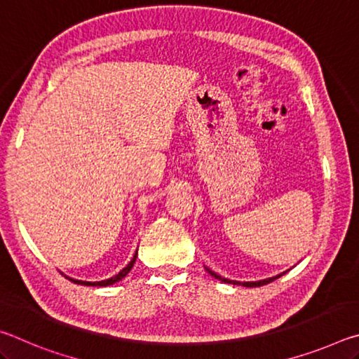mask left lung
Listing matches in <instances>:
<instances>
[{
    "label": "left lung",
    "mask_w": 359,
    "mask_h": 359,
    "mask_svg": "<svg viewBox=\"0 0 359 359\" xmlns=\"http://www.w3.org/2000/svg\"><path fill=\"white\" fill-rule=\"evenodd\" d=\"M208 272L209 274L212 276V277H215V278H220L222 282H224V283H234V285H241L239 282H234V280H228V278H222L220 276H217L215 272H212L210 269H208ZM282 276V274H280ZM280 276H277V277H272V278H266V280H259V282H244L242 285H244V287H261V285H266V283H271L272 280H276V278H278Z\"/></svg>",
    "instance_id": "obj_1"
}]
</instances>
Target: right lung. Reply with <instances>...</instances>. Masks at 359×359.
Returning <instances> with one entry per match:
<instances>
[{"label":"right lung","instance_id":"obj_1","mask_svg":"<svg viewBox=\"0 0 359 359\" xmlns=\"http://www.w3.org/2000/svg\"><path fill=\"white\" fill-rule=\"evenodd\" d=\"M136 255H137V253H136ZM136 255H135V258H133V259L130 261L128 266L123 267V269H121L117 276L107 278V280H101V282H82V280H76V278H69V277H68V278H69L71 282L79 283V285H87V287H107V285H112V283H115V282H118V280H121V278H123L126 274H128V272L131 271L133 264H135V261H136Z\"/></svg>","mask_w":359,"mask_h":359}]
</instances>
